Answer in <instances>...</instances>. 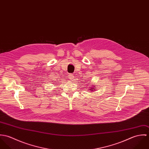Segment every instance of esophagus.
<instances>
[{"label":"esophagus","mask_w":149,"mask_h":149,"mask_svg":"<svg viewBox=\"0 0 149 149\" xmlns=\"http://www.w3.org/2000/svg\"><path fill=\"white\" fill-rule=\"evenodd\" d=\"M69 80H74V76H73V74H69Z\"/></svg>","instance_id":"obj_1"}]
</instances>
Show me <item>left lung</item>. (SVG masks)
Returning <instances> with one entry per match:
<instances>
[{
    "mask_svg": "<svg viewBox=\"0 0 149 149\" xmlns=\"http://www.w3.org/2000/svg\"><path fill=\"white\" fill-rule=\"evenodd\" d=\"M96 86H95V85H93V86H92L91 88L90 87L89 91H93L96 90V87L97 86V85H96Z\"/></svg>",
    "mask_w": 149,
    "mask_h": 149,
    "instance_id": "1",
    "label": "left lung"
}]
</instances>
